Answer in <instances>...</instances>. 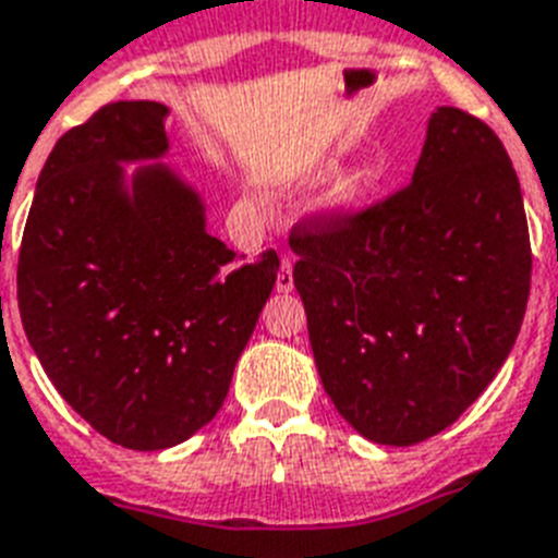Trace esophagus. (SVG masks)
<instances>
[{
    "label": "esophagus",
    "instance_id": "obj_1",
    "mask_svg": "<svg viewBox=\"0 0 558 558\" xmlns=\"http://www.w3.org/2000/svg\"><path fill=\"white\" fill-rule=\"evenodd\" d=\"M276 290H279V293H288V290H293V262H290V259L279 262V274H276Z\"/></svg>",
    "mask_w": 558,
    "mask_h": 558
}]
</instances>
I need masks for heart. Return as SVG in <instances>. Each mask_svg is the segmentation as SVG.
<instances>
[{"instance_id":"obj_1","label":"heart","mask_w":558,"mask_h":558,"mask_svg":"<svg viewBox=\"0 0 558 558\" xmlns=\"http://www.w3.org/2000/svg\"><path fill=\"white\" fill-rule=\"evenodd\" d=\"M342 196H351V187H342Z\"/></svg>"}]
</instances>
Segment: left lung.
Listing matches in <instances>:
<instances>
[{"label": "left lung", "mask_w": 558, "mask_h": 558, "mask_svg": "<svg viewBox=\"0 0 558 558\" xmlns=\"http://www.w3.org/2000/svg\"><path fill=\"white\" fill-rule=\"evenodd\" d=\"M293 284L322 385L359 434L408 448L453 425L494 381L531 296V233L508 150L439 108L413 179L290 230Z\"/></svg>", "instance_id": "left-lung-1"}]
</instances>
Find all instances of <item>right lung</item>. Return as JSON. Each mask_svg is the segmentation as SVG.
Returning a JSON list of instances; mask_svg holds the SVG:
<instances>
[{
	"instance_id": "obj_1",
	"label": "right lung",
	"mask_w": 558,
	"mask_h": 558,
	"mask_svg": "<svg viewBox=\"0 0 558 558\" xmlns=\"http://www.w3.org/2000/svg\"><path fill=\"white\" fill-rule=\"evenodd\" d=\"M168 108L110 102L64 133L36 182L16 296L27 342L73 411L113 445L165 450L219 413L279 256L233 265L168 168Z\"/></svg>"
}]
</instances>
